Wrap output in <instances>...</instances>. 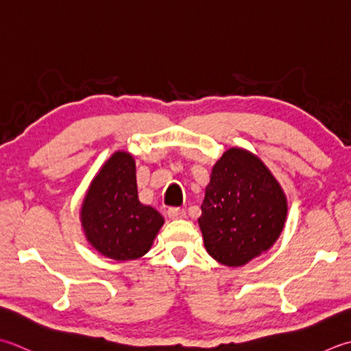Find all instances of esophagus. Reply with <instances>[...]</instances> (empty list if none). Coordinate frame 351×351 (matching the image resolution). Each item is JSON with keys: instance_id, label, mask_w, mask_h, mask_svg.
Here are the masks:
<instances>
[{"instance_id": "obj_1", "label": "esophagus", "mask_w": 351, "mask_h": 351, "mask_svg": "<svg viewBox=\"0 0 351 351\" xmlns=\"http://www.w3.org/2000/svg\"><path fill=\"white\" fill-rule=\"evenodd\" d=\"M167 216L171 219V221H176V219L184 217V210L180 207H171L167 210Z\"/></svg>"}]
</instances>
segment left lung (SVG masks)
<instances>
[{
	"label": "left lung",
	"instance_id": "8db88e82",
	"mask_svg": "<svg viewBox=\"0 0 351 351\" xmlns=\"http://www.w3.org/2000/svg\"><path fill=\"white\" fill-rule=\"evenodd\" d=\"M197 219L210 256L242 266L276 243L287 204L280 184L257 156L232 147L211 170Z\"/></svg>",
	"mask_w": 351,
	"mask_h": 351
}]
</instances>
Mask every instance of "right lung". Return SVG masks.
I'll list each match as a JSON object with an SVG mask.
<instances>
[{
	"label": "right lung",
	"instance_id": "1",
	"mask_svg": "<svg viewBox=\"0 0 351 351\" xmlns=\"http://www.w3.org/2000/svg\"><path fill=\"white\" fill-rule=\"evenodd\" d=\"M80 216L88 242L119 262L144 256L164 223L160 213L138 201L135 162L128 152H115L101 167Z\"/></svg>",
	"mask_w": 351,
	"mask_h": 351
}]
</instances>
